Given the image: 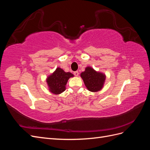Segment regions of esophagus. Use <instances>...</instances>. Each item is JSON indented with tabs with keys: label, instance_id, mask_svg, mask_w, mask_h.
Returning <instances> with one entry per match:
<instances>
[{
	"label": "esophagus",
	"instance_id": "34e87169",
	"mask_svg": "<svg viewBox=\"0 0 150 150\" xmlns=\"http://www.w3.org/2000/svg\"><path fill=\"white\" fill-rule=\"evenodd\" d=\"M79 72L78 71H75V72H74V76H79Z\"/></svg>",
	"mask_w": 150,
	"mask_h": 150
}]
</instances>
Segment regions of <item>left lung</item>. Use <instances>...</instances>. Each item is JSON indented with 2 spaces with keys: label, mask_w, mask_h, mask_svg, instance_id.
I'll return each instance as SVG.
<instances>
[{
  "label": "left lung",
  "mask_w": 150,
  "mask_h": 150,
  "mask_svg": "<svg viewBox=\"0 0 150 150\" xmlns=\"http://www.w3.org/2000/svg\"><path fill=\"white\" fill-rule=\"evenodd\" d=\"M81 77L89 91L98 92L101 91L105 83L106 75L103 72L96 71L91 66L85 68V71L81 73Z\"/></svg>",
  "instance_id": "left-lung-1"
}]
</instances>
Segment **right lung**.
<instances>
[{"label": "right lung", "mask_w": 150, "mask_h": 150, "mask_svg": "<svg viewBox=\"0 0 150 150\" xmlns=\"http://www.w3.org/2000/svg\"><path fill=\"white\" fill-rule=\"evenodd\" d=\"M72 77H74V75L71 72H66L61 67H57L46 79L49 91L56 95L61 94L66 90L67 81Z\"/></svg>", "instance_id": "add662e5"}]
</instances>
